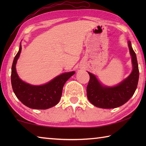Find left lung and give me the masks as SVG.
Segmentation results:
<instances>
[{
	"mask_svg": "<svg viewBox=\"0 0 146 146\" xmlns=\"http://www.w3.org/2000/svg\"><path fill=\"white\" fill-rule=\"evenodd\" d=\"M131 56L132 71L125 79L115 86L102 85L94 74L88 72L90 80L86 87L88 100L95 107L102 108H114L123 105L134 94L137 88L139 71L137 57L133 50L131 42L128 41Z\"/></svg>",
	"mask_w": 146,
	"mask_h": 146,
	"instance_id": "left-lung-1",
	"label": "left lung"
}]
</instances>
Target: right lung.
Here are the masks:
<instances>
[{
	"label": "right lung",
	"instance_id": "1",
	"mask_svg": "<svg viewBox=\"0 0 146 146\" xmlns=\"http://www.w3.org/2000/svg\"><path fill=\"white\" fill-rule=\"evenodd\" d=\"M22 50L19 49L14 59L11 70V84L17 98L24 105L33 109H48L55 106L60 101L64 83L75 71L61 74L42 85H33L22 80L16 71V63Z\"/></svg>",
	"mask_w": 146,
	"mask_h": 146
}]
</instances>
